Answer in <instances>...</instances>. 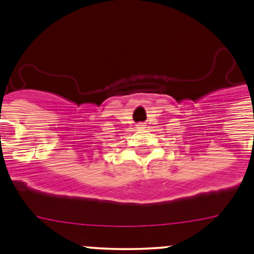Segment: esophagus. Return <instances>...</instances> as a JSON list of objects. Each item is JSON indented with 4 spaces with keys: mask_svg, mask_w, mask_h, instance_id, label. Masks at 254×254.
<instances>
[{
    "mask_svg": "<svg viewBox=\"0 0 254 254\" xmlns=\"http://www.w3.org/2000/svg\"><path fill=\"white\" fill-rule=\"evenodd\" d=\"M136 127H138L139 130H143V129H145V125H144L143 123H140V124H138V125H136Z\"/></svg>",
    "mask_w": 254,
    "mask_h": 254,
    "instance_id": "34e87169",
    "label": "esophagus"
}]
</instances>
